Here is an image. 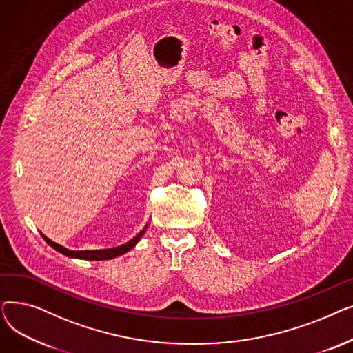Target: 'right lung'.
<instances>
[{
    "instance_id": "1",
    "label": "right lung",
    "mask_w": 353,
    "mask_h": 353,
    "mask_svg": "<svg viewBox=\"0 0 353 353\" xmlns=\"http://www.w3.org/2000/svg\"><path fill=\"white\" fill-rule=\"evenodd\" d=\"M148 225H145L143 228V230H140L132 240H128L127 243L121 245V246H117V248H110V249H100V250H70L59 243L52 242L51 239H48L44 233L40 232V234L43 236V239L46 240V242L57 252L63 253L64 256H68V257H72V259H83V261H108V259H114L117 256H121L124 253H127L128 250H132L139 242L140 239L143 237V234L145 233Z\"/></svg>"
}]
</instances>
